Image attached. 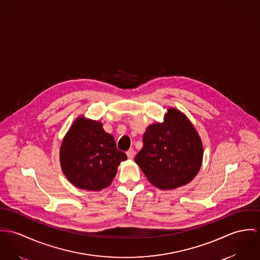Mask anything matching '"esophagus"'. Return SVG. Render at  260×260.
Segmentation results:
<instances>
[{
	"mask_svg": "<svg viewBox=\"0 0 260 260\" xmlns=\"http://www.w3.org/2000/svg\"><path fill=\"white\" fill-rule=\"evenodd\" d=\"M126 155L128 159H133L135 157V150L134 149H129L126 151Z\"/></svg>",
	"mask_w": 260,
	"mask_h": 260,
	"instance_id": "obj_1",
	"label": "esophagus"
}]
</instances>
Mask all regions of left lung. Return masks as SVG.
Instances as JSON below:
<instances>
[{
    "instance_id": "obj_1",
    "label": "left lung",
    "mask_w": 260,
    "mask_h": 260,
    "mask_svg": "<svg viewBox=\"0 0 260 260\" xmlns=\"http://www.w3.org/2000/svg\"><path fill=\"white\" fill-rule=\"evenodd\" d=\"M143 143L135 161L147 180L159 189L183 186L201 170L202 139L188 117L177 109L169 108L162 122L149 124Z\"/></svg>"
}]
</instances>
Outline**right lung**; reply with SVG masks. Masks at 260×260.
Segmentation results:
<instances>
[{"mask_svg": "<svg viewBox=\"0 0 260 260\" xmlns=\"http://www.w3.org/2000/svg\"><path fill=\"white\" fill-rule=\"evenodd\" d=\"M126 158L103 123L84 116L75 119L59 147L62 173L73 185L85 190L100 191L110 186L117 167Z\"/></svg>", "mask_w": 260, "mask_h": 260, "instance_id": "obj_1", "label": "right lung"}]
</instances>
